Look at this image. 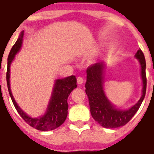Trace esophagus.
<instances>
[{"label":"esophagus","mask_w":154,"mask_h":154,"mask_svg":"<svg viewBox=\"0 0 154 154\" xmlns=\"http://www.w3.org/2000/svg\"><path fill=\"white\" fill-rule=\"evenodd\" d=\"M83 82H84V79H83V77H78L77 78V83H78V84H83Z\"/></svg>","instance_id":"34e87169"}]
</instances>
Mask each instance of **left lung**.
Returning <instances> with one entry per match:
<instances>
[{"label":"left lung","instance_id":"8db88e82","mask_svg":"<svg viewBox=\"0 0 154 154\" xmlns=\"http://www.w3.org/2000/svg\"><path fill=\"white\" fill-rule=\"evenodd\" d=\"M135 57L140 65V75L143 82L142 95L138 102L128 110L116 108L107 98L103 91V79L105 64L103 62L91 65L87 69L86 94L88 97L91 114L96 121L104 128H115L126 125L133 118L140 108L146 91L145 59L140 49L136 53Z\"/></svg>","mask_w":154,"mask_h":154}]
</instances>
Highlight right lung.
I'll use <instances>...</instances> for the list:
<instances>
[{
    "label": "right lung",
    "mask_w": 154,
    "mask_h": 154,
    "mask_svg": "<svg viewBox=\"0 0 154 154\" xmlns=\"http://www.w3.org/2000/svg\"><path fill=\"white\" fill-rule=\"evenodd\" d=\"M24 31H22L17 40L14 46L12 47L8 57V66H7L6 80L7 86L9 89V96L11 97L14 107L21 116L22 119L28 125L40 131H50L58 128L61 125H63L66 120L67 116V109L68 103L67 98L71 91L76 88V78L75 75H71L64 79H57L54 86L53 91L51 95V98L49 102L48 107L46 109V113L43 116L38 118H32L29 116L26 112L21 110L20 107L17 105L14 96L12 95L10 89V64L14 59L16 54L20 51L22 45V38H23Z\"/></svg>",
    "instance_id": "right-lung-1"
}]
</instances>
